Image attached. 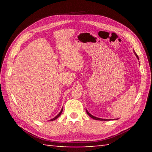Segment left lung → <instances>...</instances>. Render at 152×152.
I'll list each match as a JSON object with an SVG mask.
<instances>
[{
  "label": "left lung",
  "instance_id": "obj_1",
  "mask_svg": "<svg viewBox=\"0 0 152 152\" xmlns=\"http://www.w3.org/2000/svg\"><path fill=\"white\" fill-rule=\"evenodd\" d=\"M134 55L135 56H136V57H137V59H138V56H137V54L135 53V51H134ZM139 60V59H138ZM86 112H87V114H88V115L89 116H90V117H91V118H93V119H96V120H100V121H106V120H110V119H102V118H97V117H95V116H94V115H91V114H90V113L87 110V109H86Z\"/></svg>",
  "mask_w": 152,
  "mask_h": 152
}]
</instances>
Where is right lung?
<instances>
[{"label":"right lung","mask_w":152,"mask_h":152,"mask_svg":"<svg viewBox=\"0 0 152 152\" xmlns=\"http://www.w3.org/2000/svg\"><path fill=\"white\" fill-rule=\"evenodd\" d=\"M63 108H62V109H61V111H60V112H59V114H57V115L56 116V117H55V118H53V119H50V121H53V120H56V119H57L58 118H59V116L61 115V113H62V112H63Z\"/></svg>","instance_id":"add662e5"}]
</instances>
